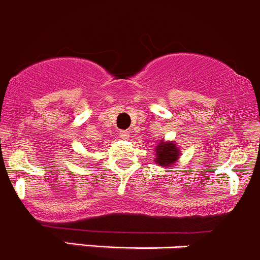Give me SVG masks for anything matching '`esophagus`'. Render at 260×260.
<instances>
[{
    "instance_id": "1",
    "label": "esophagus",
    "mask_w": 260,
    "mask_h": 260,
    "mask_svg": "<svg viewBox=\"0 0 260 260\" xmlns=\"http://www.w3.org/2000/svg\"><path fill=\"white\" fill-rule=\"evenodd\" d=\"M120 138L124 139V140L129 139V131H127V130H121V131H120Z\"/></svg>"
}]
</instances>
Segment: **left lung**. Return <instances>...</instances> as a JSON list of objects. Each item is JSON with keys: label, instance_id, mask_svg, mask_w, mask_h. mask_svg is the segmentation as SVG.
<instances>
[{"label": "left lung", "instance_id": "left-lung-1", "mask_svg": "<svg viewBox=\"0 0 260 260\" xmlns=\"http://www.w3.org/2000/svg\"><path fill=\"white\" fill-rule=\"evenodd\" d=\"M156 158L155 161L159 164V166L168 167L171 164L176 163V160L178 159V149L176 148L174 143H164V141H160V143L156 145Z\"/></svg>", "mask_w": 260, "mask_h": 260}]
</instances>
